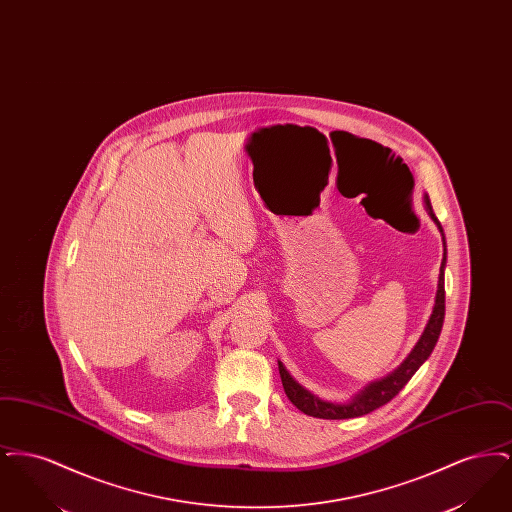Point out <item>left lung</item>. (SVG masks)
Wrapping results in <instances>:
<instances>
[{"mask_svg":"<svg viewBox=\"0 0 512 512\" xmlns=\"http://www.w3.org/2000/svg\"><path fill=\"white\" fill-rule=\"evenodd\" d=\"M424 209L430 215V219L436 222L439 234H441V242H443V259H441V267H439L438 292H436V301L432 307V315L428 318L422 336L416 341L413 351L405 357V361L397 366L388 376L374 380L370 384H366L363 390L355 393L349 401L345 403H334V401H324L317 397L315 393L305 390L299 382H295L292 374L286 370V366L278 361V370H280V378H282V386L288 395V399L293 405L301 411V413L315 416V418H326V420H341V418H355V416H363V414L372 413L376 409H380L382 405H386L391 401L399 391L405 388V384L413 378L414 372L424 365V361L432 355L436 343H438L439 334H441V326H443V318H445V267H447V244H445V234L443 228L439 224V220L434 215L432 203L428 194L424 195Z\"/></svg>","mask_w":512,"mask_h":512,"instance_id":"1","label":"left lung"}]
</instances>
